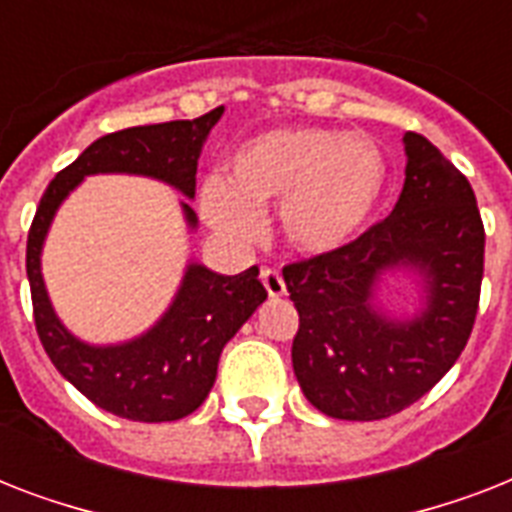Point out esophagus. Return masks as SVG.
<instances>
[{
    "label": "esophagus",
    "instance_id": "esophagus-1",
    "mask_svg": "<svg viewBox=\"0 0 512 512\" xmlns=\"http://www.w3.org/2000/svg\"><path fill=\"white\" fill-rule=\"evenodd\" d=\"M260 279H263L265 289H268V295L271 297H284L287 295V284L281 279V273L276 268H263L260 271Z\"/></svg>",
    "mask_w": 512,
    "mask_h": 512
}]
</instances>
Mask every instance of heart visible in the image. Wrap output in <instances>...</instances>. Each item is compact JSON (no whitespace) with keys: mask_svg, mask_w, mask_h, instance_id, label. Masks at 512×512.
<instances>
[{"mask_svg":"<svg viewBox=\"0 0 512 512\" xmlns=\"http://www.w3.org/2000/svg\"><path fill=\"white\" fill-rule=\"evenodd\" d=\"M388 185L382 148L364 132L281 127L241 143L223 177L201 185V215L220 236L252 241L279 207V231L300 255H332L356 239Z\"/></svg>","mask_w":512,"mask_h":512,"instance_id":"heart-1","label":"heart"}]
</instances>
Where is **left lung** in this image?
Instances as JSON below:
<instances>
[{
	"label": "left lung",
	"mask_w": 512,
	"mask_h": 512,
	"mask_svg": "<svg viewBox=\"0 0 512 512\" xmlns=\"http://www.w3.org/2000/svg\"><path fill=\"white\" fill-rule=\"evenodd\" d=\"M406 180L382 223L332 255L284 268L300 313L292 366L305 398L335 420H382L420 401L468 345L484 279L476 193L428 138L404 135ZM388 270L421 276L423 308L388 317L373 292Z\"/></svg>",
	"instance_id": "1"
}]
</instances>
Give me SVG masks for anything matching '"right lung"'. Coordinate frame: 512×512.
<instances>
[{
  "instance_id": "obj_1",
  "label": "right lung",
  "mask_w": 512,
  "mask_h": 512,
  "mask_svg": "<svg viewBox=\"0 0 512 512\" xmlns=\"http://www.w3.org/2000/svg\"><path fill=\"white\" fill-rule=\"evenodd\" d=\"M220 116L223 106L199 119L146 124L103 135L47 185L28 231L26 273L36 335L55 369L82 396L124 420L172 422L204 404L215 385L225 342L268 297L257 279L260 271L252 265L239 276H223L209 271L207 265L188 263L175 300L154 327L130 342L90 345L71 335L52 311L42 279L44 239L63 199L87 175H146L193 199L201 146ZM180 204L188 228H196V212L185 201Z\"/></svg>"
}]
</instances>
